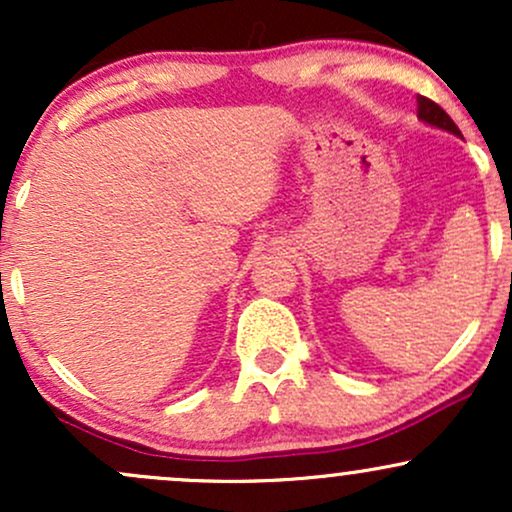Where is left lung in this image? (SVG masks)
<instances>
[{"mask_svg": "<svg viewBox=\"0 0 512 512\" xmlns=\"http://www.w3.org/2000/svg\"><path fill=\"white\" fill-rule=\"evenodd\" d=\"M416 103H419V120L421 122H426V125H431V127L445 129V132L455 134V137H462L460 129H457L455 122L450 120V115L445 113L438 103L428 101V98H424V96L416 98Z\"/></svg>", "mask_w": 512, "mask_h": 512, "instance_id": "1", "label": "left lung"}]
</instances>
